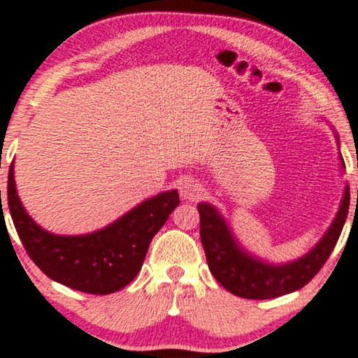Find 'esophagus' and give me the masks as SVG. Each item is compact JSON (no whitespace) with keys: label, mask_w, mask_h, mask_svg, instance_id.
Returning <instances> with one entry per match:
<instances>
[{"label":"esophagus","mask_w":358,"mask_h":358,"mask_svg":"<svg viewBox=\"0 0 358 358\" xmlns=\"http://www.w3.org/2000/svg\"><path fill=\"white\" fill-rule=\"evenodd\" d=\"M180 196L183 200H190V202H195L202 196V188H200L199 183L192 182V180H185V182L180 185Z\"/></svg>","instance_id":"34e87169"}]
</instances>
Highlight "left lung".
<instances>
[{
    "label": "left lung",
    "instance_id": "obj_1",
    "mask_svg": "<svg viewBox=\"0 0 358 358\" xmlns=\"http://www.w3.org/2000/svg\"><path fill=\"white\" fill-rule=\"evenodd\" d=\"M350 207V190L345 195L334 224L322 241L305 257L282 266H273L249 256L234 241L220 213L208 203H199L200 239L208 269L227 291L245 299H269L293 293L313 279L334 252Z\"/></svg>",
    "mask_w": 358,
    "mask_h": 358
}]
</instances>
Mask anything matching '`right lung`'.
<instances>
[{"label":"right lung","instance_id":"right-lung-1","mask_svg":"<svg viewBox=\"0 0 358 358\" xmlns=\"http://www.w3.org/2000/svg\"><path fill=\"white\" fill-rule=\"evenodd\" d=\"M1 199V190H0ZM8 208L24 250L53 281L90 294L119 291L141 271L150 242L180 203L178 192L159 193L87 236H53L28 217L8 173Z\"/></svg>","mask_w":358,"mask_h":358}]
</instances>
